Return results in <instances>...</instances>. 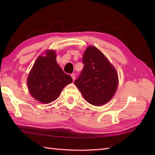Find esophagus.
I'll return each mask as SVG.
<instances>
[{"label": "esophagus", "mask_w": 155, "mask_h": 155, "mask_svg": "<svg viewBox=\"0 0 155 155\" xmlns=\"http://www.w3.org/2000/svg\"><path fill=\"white\" fill-rule=\"evenodd\" d=\"M71 77L72 78V80L74 81L75 80V74L74 73H72V74H71Z\"/></svg>", "instance_id": "obj_1"}]
</instances>
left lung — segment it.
<instances>
[{
    "label": "left lung",
    "instance_id": "1",
    "mask_svg": "<svg viewBox=\"0 0 155 155\" xmlns=\"http://www.w3.org/2000/svg\"><path fill=\"white\" fill-rule=\"evenodd\" d=\"M84 67L74 84L84 99L94 106H101L113 97L117 89L118 74L101 51L89 46L83 58Z\"/></svg>",
    "mask_w": 155,
    "mask_h": 155
}]
</instances>
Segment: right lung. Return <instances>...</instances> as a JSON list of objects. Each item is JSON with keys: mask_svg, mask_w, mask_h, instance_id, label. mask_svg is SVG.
Returning a JSON list of instances; mask_svg holds the SVG:
<instances>
[{"mask_svg": "<svg viewBox=\"0 0 155 155\" xmlns=\"http://www.w3.org/2000/svg\"><path fill=\"white\" fill-rule=\"evenodd\" d=\"M45 56H38L27 78L32 97L42 103L55 101L65 86L71 83L70 75L64 73L56 60V52L47 50Z\"/></svg>", "mask_w": 155, "mask_h": 155, "instance_id": "obj_1", "label": "right lung"}]
</instances>
